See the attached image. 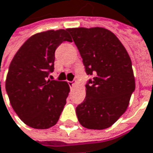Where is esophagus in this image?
Wrapping results in <instances>:
<instances>
[{"label": "esophagus", "mask_w": 153, "mask_h": 153, "mask_svg": "<svg viewBox=\"0 0 153 153\" xmlns=\"http://www.w3.org/2000/svg\"><path fill=\"white\" fill-rule=\"evenodd\" d=\"M68 83H69V86L71 87V88H72L76 84V81L74 80L72 82H68Z\"/></svg>", "instance_id": "obj_1"}]
</instances>
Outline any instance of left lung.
<instances>
[{
    "label": "left lung",
    "mask_w": 153,
    "mask_h": 153,
    "mask_svg": "<svg viewBox=\"0 0 153 153\" xmlns=\"http://www.w3.org/2000/svg\"><path fill=\"white\" fill-rule=\"evenodd\" d=\"M82 58L86 73V97L76 113L82 126L102 130L111 126L126 110L135 80L132 61L124 45L102 27L69 28Z\"/></svg>",
    "instance_id": "8db88e82"
}]
</instances>
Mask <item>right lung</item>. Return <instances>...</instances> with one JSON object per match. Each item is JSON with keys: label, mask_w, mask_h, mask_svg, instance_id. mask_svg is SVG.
<instances>
[{"label": "right lung", "mask_w": 153, "mask_h": 153, "mask_svg": "<svg viewBox=\"0 0 153 153\" xmlns=\"http://www.w3.org/2000/svg\"><path fill=\"white\" fill-rule=\"evenodd\" d=\"M64 41L72 42L67 29L36 33L22 45L9 65L6 91L13 110L31 127L54 126L64 109L69 84L49 78L55 51Z\"/></svg>", "instance_id": "add662e5"}]
</instances>
